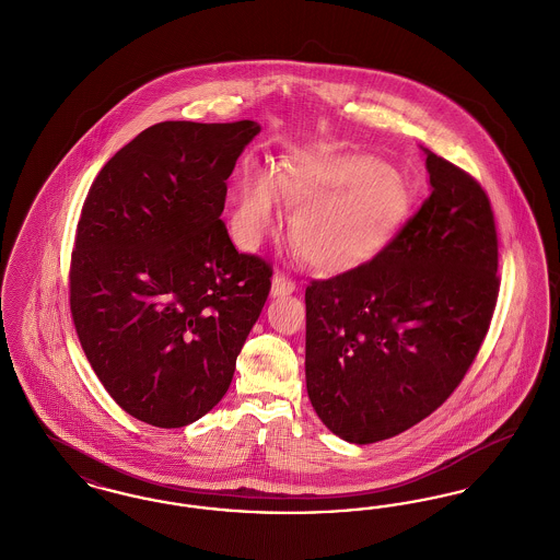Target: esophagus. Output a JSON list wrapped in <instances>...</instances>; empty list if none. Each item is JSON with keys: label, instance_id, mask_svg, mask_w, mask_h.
I'll list each match as a JSON object with an SVG mask.
<instances>
[{"label": "esophagus", "instance_id": "esophagus-1", "mask_svg": "<svg viewBox=\"0 0 560 560\" xmlns=\"http://www.w3.org/2000/svg\"><path fill=\"white\" fill-rule=\"evenodd\" d=\"M292 292H295V283H293L292 279H288L285 275L277 272V275L272 277V285H270V293H272V298L288 295V293Z\"/></svg>", "mask_w": 560, "mask_h": 560}]
</instances>
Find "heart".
<instances>
[{"label": "heart", "instance_id": "obj_1", "mask_svg": "<svg viewBox=\"0 0 560 560\" xmlns=\"http://www.w3.org/2000/svg\"><path fill=\"white\" fill-rule=\"evenodd\" d=\"M279 192L295 208L298 252L327 275L372 262L409 210L397 170L370 155L306 151L288 161L279 178L258 170L241 178L231 224L243 247H256L277 224Z\"/></svg>", "mask_w": 560, "mask_h": 560}]
</instances>
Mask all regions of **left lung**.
<instances>
[{"mask_svg":"<svg viewBox=\"0 0 560 560\" xmlns=\"http://www.w3.org/2000/svg\"><path fill=\"white\" fill-rule=\"evenodd\" d=\"M427 151L430 197L372 262L306 288V390L320 422L370 445L416 427L470 370L500 292L479 183Z\"/></svg>","mask_w":560,"mask_h":560,"instance_id":"8db88e82","label":"left lung"}]
</instances>
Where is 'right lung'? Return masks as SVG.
Returning a JSON list of instances; mask_svg holds the SVG:
<instances>
[{
  "mask_svg": "<svg viewBox=\"0 0 560 560\" xmlns=\"http://www.w3.org/2000/svg\"><path fill=\"white\" fill-rule=\"evenodd\" d=\"M256 121H161L119 149L85 197L71 315L113 400L140 422L187 427L231 386L272 268L240 254L220 213Z\"/></svg>",
  "mask_w": 560,
  "mask_h": 560,
  "instance_id": "right-lung-1",
  "label": "right lung"
}]
</instances>
